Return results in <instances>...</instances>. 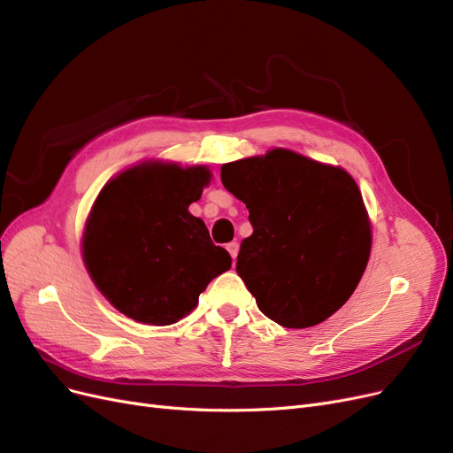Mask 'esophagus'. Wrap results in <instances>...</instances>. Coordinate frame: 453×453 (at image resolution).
<instances>
[{
    "mask_svg": "<svg viewBox=\"0 0 453 453\" xmlns=\"http://www.w3.org/2000/svg\"><path fill=\"white\" fill-rule=\"evenodd\" d=\"M226 251L230 253V257H232V263H236V257H238V251H240V245H238V242H230V243H226Z\"/></svg>",
    "mask_w": 453,
    "mask_h": 453,
    "instance_id": "34e87169",
    "label": "esophagus"
}]
</instances>
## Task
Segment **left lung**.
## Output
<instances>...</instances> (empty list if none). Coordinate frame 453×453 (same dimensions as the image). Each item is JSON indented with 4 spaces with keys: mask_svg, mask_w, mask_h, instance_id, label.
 <instances>
[{
    "mask_svg": "<svg viewBox=\"0 0 453 453\" xmlns=\"http://www.w3.org/2000/svg\"><path fill=\"white\" fill-rule=\"evenodd\" d=\"M221 181L250 210L236 272L266 318L306 328L348 303L368 263L370 223L346 170L273 149L225 164Z\"/></svg>",
    "mask_w": 453,
    "mask_h": 453,
    "instance_id": "obj_1",
    "label": "left lung"
}]
</instances>
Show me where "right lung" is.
<instances>
[{"instance_id":"add662e5","label":"right lung","mask_w":453,"mask_h":453,"mask_svg":"<svg viewBox=\"0 0 453 453\" xmlns=\"http://www.w3.org/2000/svg\"><path fill=\"white\" fill-rule=\"evenodd\" d=\"M210 177L202 166L143 164L117 175L96 198L83 257L96 287L128 318L175 323L230 268V255L188 213Z\"/></svg>"}]
</instances>
